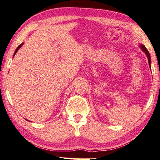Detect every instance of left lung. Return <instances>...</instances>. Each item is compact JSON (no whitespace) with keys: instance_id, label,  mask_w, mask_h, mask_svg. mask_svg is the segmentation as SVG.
<instances>
[{"instance_id":"8db88e82","label":"left lung","mask_w":160,"mask_h":160,"mask_svg":"<svg viewBox=\"0 0 160 160\" xmlns=\"http://www.w3.org/2000/svg\"><path fill=\"white\" fill-rule=\"evenodd\" d=\"M139 47L140 48L142 49V50L143 52H144L145 54H146V56H147V58H148V64H149V66L150 68H151V56H150V54H149V52L148 51L147 49H146V48L144 46V45L142 44H140L139 45Z\"/></svg>"}]
</instances>
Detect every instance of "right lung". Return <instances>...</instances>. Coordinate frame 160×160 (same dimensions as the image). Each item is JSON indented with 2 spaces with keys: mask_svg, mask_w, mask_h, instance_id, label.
I'll return each instance as SVG.
<instances>
[{
  "mask_svg": "<svg viewBox=\"0 0 160 160\" xmlns=\"http://www.w3.org/2000/svg\"><path fill=\"white\" fill-rule=\"evenodd\" d=\"M22 45H23V43H21V45H18V48H16V51H15V52H14V55L16 54V52H17V51H18V50H19V48H21V47L22 46Z\"/></svg>",
  "mask_w": 160,
  "mask_h": 160,
  "instance_id": "add662e5",
  "label": "right lung"
}]
</instances>
